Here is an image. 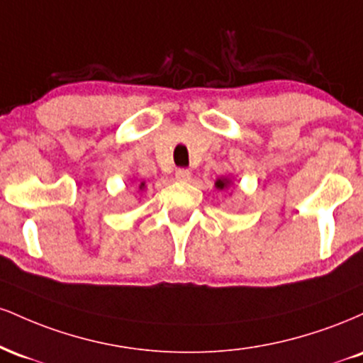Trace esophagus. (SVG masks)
<instances>
[{"mask_svg":"<svg viewBox=\"0 0 363 363\" xmlns=\"http://www.w3.org/2000/svg\"><path fill=\"white\" fill-rule=\"evenodd\" d=\"M176 179L181 182H186L191 179V172L187 169H177L176 170Z\"/></svg>","mask_w":363,"mask_h":363,"instance_id":"34e87169","label":"esophagus"}]
</instances>
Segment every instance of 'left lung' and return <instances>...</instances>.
<instances>
[{
    "label": "left lung",
    "mask_w": 363,
    "mask_h": 363,
    "mask_svg": "<svg viewBox=\"0 0 363 363\" xmlns=\"http://www.w3.org/2000/svg\"><path fill=\"white\" fill-rule=\"evenodd\" d=\"M228 184H230V181H228V179H218V181L215 182V186L218 187V189H223V187H227Z\"/></svg>",
    "instance_id": "1"
}]
</instances>
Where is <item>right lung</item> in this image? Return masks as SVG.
Masks as SVG:
<instances>
[{
  "label": "right lung",
  "mask_w": 363,
  "mask_h": 363,
  "mask_svg": "<svg viewBox=\"0 0 363 363\" xmlns=\"http://www.w3.org/2000/svg\"><path fill=\"white\" fill-rule=\"evenodd\" d=\"M145 186V182H141V184H140V189H141V187H143Z\"/></svg>",
  "instance_id": "add662e5"
}]
</instances>
